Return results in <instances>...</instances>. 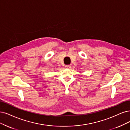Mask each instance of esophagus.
I'll use <instances>...</instances> for the list:
<instances>
[{
	"label": "esophagus",
	"instance_id": "1",
	"mask_svg": "<svg viewBox=\"0 0 130 130\" xmlns=\"http://www.w3.org/2000/svg\"><path fill=\"white\" fill-rule=\"evenodd\" d=\"M65 67H66V68H70L71 66H70V65H66V66H65Z\"/></svg>",
	"mask_w": 130,
	"mask_h": 130
}]
</instances>
